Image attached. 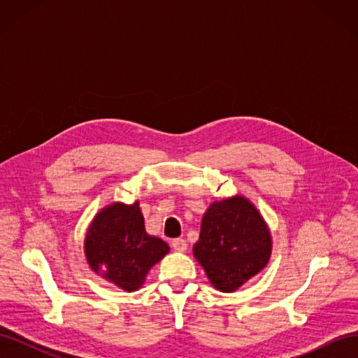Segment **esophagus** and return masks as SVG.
Segmentation results:
<instances>
[{
    "label": "esophagus",
    "instance_id": "34e87169",
    "mask_svg": "<svg viewBox=\"0 0 358 358\" xmlns=\"http://www.w3.org/2000/svg\"><path fill=\"white\" fill-rule=\"evenodd\" d=\"M171 246H173V249H175V251H178V252H185L187 251V248H188V245H187V242L183 241V239H173L171 241Z\"/></svg>",
    "mask_w": 358,
    "mask_h": 358
}]
</instances>
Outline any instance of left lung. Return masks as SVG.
Here are the masks:
<instances>
[{
	"label": "left lung",
	"mask_w": 358,
	"mask_h": 358,
	"mask_svg": "<svg viewBox=\"0 0 358 358\" xmlns=\"http://www.w3.org/2000/svg\"><path fill=\"white\" fill-rule=\"evenodd\" d=\"M192 254L212 287L233 292L266 268L272 234L251 200L237 194L213 201L204 212Z\"/></svg>",
	"instance_id": "8db88e82"
}]
</instances>
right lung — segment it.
<instances>
[{
  "instance_id": "add662e5",
  "label": "right lung",
  "mask_w": 358,
  "mask_h": 358,
  "mask_svg": "<svg viewBox=\"0 0 358 358\" xmlns=\"http://www.w3.org/2000/svg\"><path fill=\"white\" fill-rule=\"evenodd\" d=\"M83 251L90 268L124 291H137L146 275L170 248L145 230L138 201L106 206L94 216L85 236Z\"/></svg>"
}]
</instances>
